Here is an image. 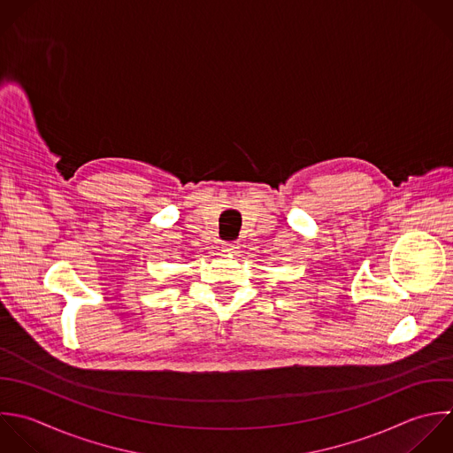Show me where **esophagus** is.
<instances>
[{
	"label": "esophagus",
	"instance_id": "1",
	"mask_svg": "<svg viewBox=\"0 0 453 453\" xmlns=\"http://www.w3.org/2000/svg\"><path fill=\"white\" fill-rule=\"evenodd\" d=\"M238 249V242H226L222 243V250L224 252H234Z\"/></svg>",
	"mask_w": 453,
	"mask_h": 453
}]
</instances>
